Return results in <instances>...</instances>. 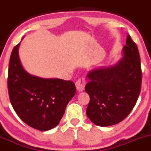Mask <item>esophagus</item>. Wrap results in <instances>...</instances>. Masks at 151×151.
Masks as SVG:
<instances>
[{
  "mask_svg": "<svg viewBox=\"0 0 151 151\" xmlns=\"http://www.w3.org/2000/svg\"><path fill=\"white\" fill-rule=\"evenodd\" d=\"M76 88H77V91L80 92V91H83L84 90L86 85V80L84 78H80L77 80V81L75 83Z\"/></svg>",
  "mask_w": 151,
  "mask_h": 151,
  "instance_id": "esophagus-1",
  "label": "esophagus"
}]
</instances>
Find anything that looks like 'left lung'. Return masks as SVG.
Returning <instances> with one entry per match:
<instances>
[{
	"label": "left lung",
	"mask_w": 151,
	"mask_h": 151,
	"mask_svg": "<svg viewBox=\"0 0 151 151\" xmlns=\"http://www.w3.org/2000/svg\"><path fill=\"white\" fill-rule=\"evenodd\" d=\"M116 64L92 69L85 90L89 95L86 115L100 127L120 123L132 111L139 96L142 69L138 47L129 36Z\"/></svg>",
	"instance_id": "left-lung-1"
}]
</instances>
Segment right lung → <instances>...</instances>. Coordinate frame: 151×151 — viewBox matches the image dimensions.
<instances>
[{
  "label": "right lung",
  "mask_w": 151,
  "mask_h": 151,
  "mask_svg": "<svg viewBox=\"0 0 151 151\" xmlns=\"http://www.w3.org/2000/svg\"><path fill=\"white\" fill-rule=\"evenodd\" d=\"M12 50L8 71V91L14 110L31 127L46 131L60 123L68 102L74 96L72 81L42 78L29 74L21 63L18 49Z\"/></svg>",
  "instance_id": "obj_1"
}]
</instances>
